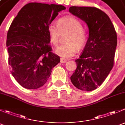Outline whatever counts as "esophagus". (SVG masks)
<instances>
[{"label":"esophagus","mask_w":125,"mask_h":125,"mask_svg":"<svg viewBox=\"0 0 125 125\" xmlns=\"http://www.w3.org/2000/svg\"><path fill=\"white\" fill-rule=\"evenodd\" d=\"M67 62V60L65 59H63V58H61L60 59V62L62 63H66Z\"/></svg>","instance_id":"esophagus-1"}]
</instances>
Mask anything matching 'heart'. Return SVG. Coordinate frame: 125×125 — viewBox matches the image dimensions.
<instances>
[{
	"instance_id": "b5f03b06",
	"label": "heart",
	"mask_w": 125,
	"mask_h": 125,
	"mask_svg": "<svg viewBox=\"0 0 125 125\" xmlns=\"http://www.w3.org/2000/svg\"><path fill=\"white\" fill-rule=\"evenodd\" d=\"M48 32L51 43L54 46L59 43L61 34L68 32L66 43L63 44L55 50V53L64 58L74 55L78 49L83 47L87 40V33L83 28L82 23L76 18L65 17L58 20L57 24L51 23L48 27Z\"/></svg>"
}]
</instances>
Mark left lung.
I'll use <instances>...</instances> for the list:
<instances>
[{
  "label": "left lung",
  "mask_w": 125,
  "mask_h": 125,
  "mask_svg": "<svg viewBox=\"0 0 125 125\" xmlns=\"http://www.w3.org/2000/svg\"><path fill=\"white\" fill-rule=\"evenodd\" d=\"M69 11L83 21L89 28V37L71 76L77 88L94 90L104 81L114 66L117 33L108 15L95 7H71Z\"/></svg>",
  "instance_id": "1"
}]
</instances>
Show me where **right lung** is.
<instances>
[{
	"instance_id": "add662e5",
	"label": "right lung",
	"mask_w": 125,
	"mask_h": 125,
	"mask_svg": "<svg viewBox=\"0 0 125 125\" xmlns=\"http://www.w3.org/2000/svg\"><path fill=\"white\" fill-rule=\"evenodd\" d=\"M65 9L60 5L29 3L10 25L7 37L8 63L12 76L23 88L42 86L60 62L59 55L51 52L48 27Z\"/></svg>"
}]
</instances>
